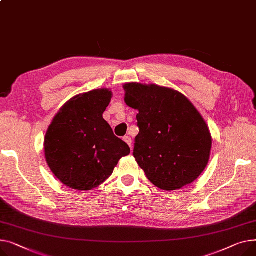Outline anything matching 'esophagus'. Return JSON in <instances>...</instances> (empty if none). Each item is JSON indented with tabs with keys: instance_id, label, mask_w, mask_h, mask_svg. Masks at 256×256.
<instances>
[{
	"instance_id": "obj_1",
	"label": "esophagus",
	"mask_w": 256,
	"mask_h": 256,
	"mask_svg": "<svg viewBox=\"0 0 256 256\" xmlns=\"http://www.w3.org/2000/svg\"><path fill=\"white\" fill-rule=\"evenodd\" d=\"M124 142H125L130 146V148L132 150V140H131V138L128 136V135H127V136L124 138Z\"/></svg>"
}]
</instances>
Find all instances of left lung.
Returning a JSON list of instances; mask_svg holds the SVG:
<instances>
[{"label": "left lung", "mask_w": 256, "mask_h": 256, "mask_svg": "<svg viewBox=\"0 0 256 256\" xmlns=\"http://www.w3.org/2000/svg\"><path fill=\"white\" fill-rule=\"evenodd\" d=\"M124 88L126 104L138 110L133 156L146 178L165 191L194 182L204 170L212 148L200 114L172 88L136 82Z\"/></svg>", "instance_id": "obj_1"}]
</instances>
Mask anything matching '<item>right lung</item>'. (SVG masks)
I'll return each instance as SVG.
<instances>
[{"label": "right lung", "instance_id": "obj_1", "mask_svg": "<svg viewBox=\"0 0 256 256\" xmlns=\"http://www.w3.org/2000/svg\"><path fill=\"white\" fill-rule=\"evenodd\" d=\"M112 92L106 88L70 99L54 118L45 135V158L52 174L67 187L91 190L114 172L130 148L116 138L102 114Z\"/></svg>", "mask_w": 256, "mask_h": 256}]
</instances>
